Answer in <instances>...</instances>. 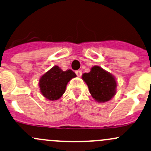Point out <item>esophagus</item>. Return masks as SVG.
Returning <instances> with one entry per match:
<instances>
[{
	"instance_id": "1",
	"label": "esophagus",
	"mask_w": 151,
	"mask_h": 151,
	"mask_svg": "<svg viewBox=\"0 0 151 151\" xmlns=\"http://www.w3.org/2000/svg\"><path fill=\"white\" fill-rule=\"evenodd\" d=\"M75 73L77 74V75L78 76V77H81V75H82V71H81V70L76 71Z\"/></svg>"
}]
</instances>
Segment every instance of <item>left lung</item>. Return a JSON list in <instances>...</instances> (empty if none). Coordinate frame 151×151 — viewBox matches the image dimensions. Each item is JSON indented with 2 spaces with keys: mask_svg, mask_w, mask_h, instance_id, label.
Returning a JSON list of instances; mask_svg holds the SVG:
<instances>
[{
  "mask_svg": "<svg viewBox=\"0 0 151 151\" xmlns=\"http://www.w3.org/2000/svg\"><path fill=\"white\" fill-rule=\"evenodd\" d=\"M82 78L97 102H107L116 93L117 83L115 77L101 66H93L90 72L82 74Z\"/></svg>",
  "mask_w": 151,
  "mask_h": 151,
  "instance_id": "obj_1",
  "label": "left lung"
}]
</instances>
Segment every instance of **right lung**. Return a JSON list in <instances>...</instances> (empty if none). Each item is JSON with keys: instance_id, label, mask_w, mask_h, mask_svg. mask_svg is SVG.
<instances>
[{"instance_id": "right-lung-1", "label": "right lung", "mask_w": 151, "mask_h": 151, "mask_svg": "<svg viewBox=\"0 0 151 151\" xmlns=\"http://www.w3.org/2000/svg\"><path fill=\"white\" fill-rule=\"evenodd\" d=\"M77 77L71 69L63 71L54 66L43 74L39 80V87L42 95L50 101H56L63 96L68 82Z\"/></svg>"}]
</instances>
